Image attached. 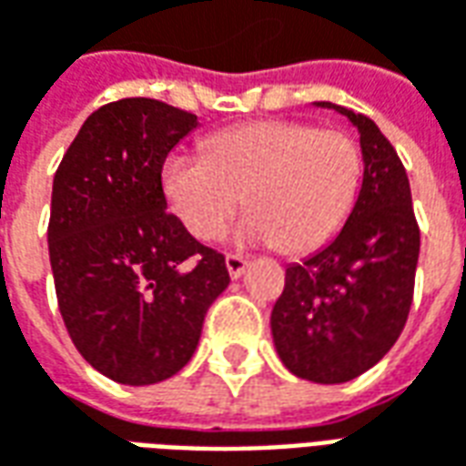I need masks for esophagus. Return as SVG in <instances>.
I'll list each match as a JSON object with an SVG mask.
<instances>
[{"label":"esophagus","mask_w":466,"mask_h":466,"mask_svg":"<svg viewBox=\"0 0 466 466\" xmlns=\"http://www.w3.org/2000/svg\"><path fill=\"white\" fill-rule=\"evenodd\" d=\"M224 264H227V272H229L232 279H239V277L244 274V269H247V259L239 257V254H227Z\"/></svg>","instance_id":"34e87169"}]
</instances>
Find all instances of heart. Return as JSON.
<instances>
[{"label":"heart","instance_id":"heart-1","mask_svg":"<svg viewBox=\"0 0 466 466\" xmlns=\"http://www.w3.org/2000/svg\"><path fill=\"white\" fill-rule=\"evenodd\" d=\"M207 157L172 154L162 189L187 232L212 242L237 207H252L234 229L237 244L304 257L329 244L350 219L361 184L360 144L304 122H249L207 139Z\"/></svg>","mask_w":466,"mask_h":466}]
</instances>
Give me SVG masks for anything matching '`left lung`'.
Instances as JSON below:
<instances>
[{
  "label": "left lung",
  "instance_id": "obj_1",
  "mask_svg": "<svg viewBox=\"0 0 466 466\" xmlns=\"http://www.w3.org/2000/svg\"><path fill=\"white\" fill-rule=\"evenodd\" d=\"M360 132L364 177L342 232L302 264H289L272 309V337L287 370L342 384L374 367L410 317L420 227L404 164L370 116L332 102Z\"/></svg>",
  "mask_w": 466,
  "mask_h": 466
}]
</instances>
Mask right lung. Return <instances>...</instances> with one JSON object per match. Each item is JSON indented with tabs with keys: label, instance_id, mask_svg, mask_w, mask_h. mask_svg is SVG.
I'll return each mask as SVG.
<instances>
[{
	"label": "right lung",
	"instance_id": "1",
	"mask_svg": "<svg viewBox=\"0 0 466 466\" xmlns=\"http://www.w3.org/2000/svg\"><path fill=\"white\" fill-rule=\"evenodd\" d=\"M197 115L147 96L99 106L52 184L49 262L72 342L119 384H157L192 360L204 314L227 289L219 252L167 212V154Z\"/></svg>",
	"mask_w": 466,
	"mask_h": 466
}]
</instances>
